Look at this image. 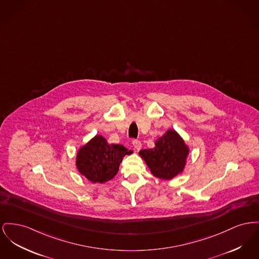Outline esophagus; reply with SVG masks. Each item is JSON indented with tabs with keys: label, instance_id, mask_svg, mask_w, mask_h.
<instances>
[{
	"label": "esophagus",
	"instance_id": "esophagus-1",
	"mask_svg": "<svg viewBox=\"0 0 259 259\" xmlns=\"http://www.w3.org/2000/svg\"><path fill=\"white\" fill-rule=\"evenodd\" d=\"M133 146L136 151H140L142 148V143L140 140H133Z\"/></svg>",
	"mask_w": 259,
	"mask_h": 259
}]
</instances>
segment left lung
<instances>
[{
  "instance_id": "1",
  "label": "left lung",
  "mask_w": 259,
  "mask_h": 259,
  "mask_svg": "<svg viewBox=\"0 0 259 259\" xmlns=\"http://www.w3.org/2000/svg\"><path fill=\"white\" fill-rule=\"evenodd\" d=\"M188 153L189 149L174 130H168L159 138L153 149L141 150L139 152L152 174L164 180L172 179L182 172Z\"/></svg>"
}]
</instances>
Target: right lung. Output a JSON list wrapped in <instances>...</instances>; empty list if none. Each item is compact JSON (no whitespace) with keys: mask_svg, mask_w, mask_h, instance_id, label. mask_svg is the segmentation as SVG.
Here are the masks:
<instances>
[{"mask_svg":"<svg viewBox=\"0 0 259 259\" xmlns=\"http://www.w3.org/2000/svg\"><path fill=\"white\" fill-rule=\"evenodd\" d=\"M132 152L122 145H109L103 136H96L79 150L76 166L91 182H107L117 174L124 155Z\"/></svg>","mask_w":259,"mask_h":259,"instance_id":"1","label":"right lung"}]
</instances>
